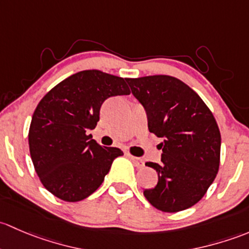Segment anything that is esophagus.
<instances>
[{"instance_id":"obj_1","label":"esophagus","mask_w":249,"mask_h":249,"mask_svg":"<svg viewBox=\"0 0 249 249\" xmlns=\"http://www.w3.org/2000/svg\"><path fill=\"white\" fill-rule=\"evenodd\" d=\"M129 158L133 160V163H134V165L137 166L138 169H142V168H143V166H145V163H143V160H140V158L134 157V156H129Z\"/></svg>"}]
</instances>
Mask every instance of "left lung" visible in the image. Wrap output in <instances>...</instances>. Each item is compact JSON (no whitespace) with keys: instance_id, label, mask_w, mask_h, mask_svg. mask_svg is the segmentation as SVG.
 <instances>
[{"instance_id":"obj_1","label":"left lung","mask_w":249,"mask_h":249,"mask_svg":"<svg viewBox=\"0 0 249 249\" xmlns=\"http://www.w3.org/2000/svg\"><path fill=\"white\" fill-rule=\"evenodd\" d=\"M147 114L148 130L163 138L162 163L146 165L158 174L143 196L156 209L178 212L196 205L216 178L220 132L209 107L194 89L170 75L127 78Z\"/></svg>"}]
</instances>
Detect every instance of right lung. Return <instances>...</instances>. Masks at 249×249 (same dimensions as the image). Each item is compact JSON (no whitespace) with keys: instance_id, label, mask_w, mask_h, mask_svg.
<instances>
[{"instance_id":"right-lung-1","label":"right lung","mask_w":249,"mask_h":249,"mask_svg":"<svg viewBox=\"0 0 249 249\" xmlns=\"http://www.w3.org/2000/svg\"><path fill=\"white\" fill-rule=\"evenodd\" d=\"M125 79L97 69L81 71L50 89L33 112L29 130L30 155L43 186L69 202L98 189L112 160L124 155L106 147L87 130L96 128L107 98L129 94Z\"/></svg>"}]
</instances>
